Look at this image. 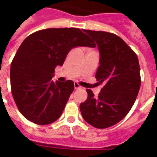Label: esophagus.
<instances>
[{"mask_svg":"<svg viewBox=\"0 0 157 157\" xmlns=\"http://www.w3.org/2000/svg\"><path fill=\"white\" fill-rule=\"evenodd\" d=\"M74 88L75 90H79V89H81V86L77 82H74Z\"/></svg>","mask_w":157,"mask_h":157,"instance_id":"obj_1","label":"esophagus"}]
</instances>
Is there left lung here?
<instances>
[{"label": "left lung", "mask_w": 157, "mask_h": 157, "mask_svg": "<svg viewBox=\"0 0 157 157\" xmlns=\"http://www.w3.org/2000/svg\"><path fill=\"white\" fill-rule=\"evenodd\" d=\"M84 32L98 46L100 57L95 77L104 86L98 97L87 90L88 97L80 104V109L87 123L105 129L121 121L136 100L141 85L139 59L118 36L106 32Z\"/></svg>", "instance_id": "obj_1"}]
</instances>
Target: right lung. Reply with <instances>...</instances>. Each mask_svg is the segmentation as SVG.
<instances>
[{"instance_id": "obj_1", "label": "right lung", "mask_w": 157, "mask_h": 157, "mask_svg": "<svg viewBox=\"0 0 157 157\" xmlns=\"http://www.w3.org/2000/svg\"><path fill=\"white\" fill-rule=\"evenodd\" d=\"M92 45L88 36L75 28L38 31L23 40L10 67L11 91L23 117L37 124L59 119L74 83L54 82V69L63 64L71 49Z\"/></svg>"}]
</instances>
